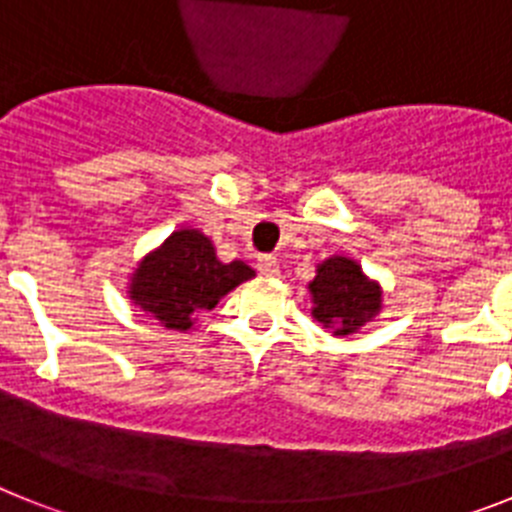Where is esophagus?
<instances>
[{"instance_id": "esophagus-1", "label": "esophagus", "mask_w": 512, "mask_h": 512, "mask_svg": "<svg viewBox=\"0 0 512 512\" xmlns=\"http://www.w3.org/2000/svg\"><path fill=\"white\" fill-rule=\"evenodd\" d=\"M256 269H259V274H264V277H277L279 274L277 256H271V253L259 256V259H256Z\"/></svg>"}]
</instances>
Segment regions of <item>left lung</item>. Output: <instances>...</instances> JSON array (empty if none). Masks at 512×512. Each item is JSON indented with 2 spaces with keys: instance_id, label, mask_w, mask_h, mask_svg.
<instances>
[{
  "instance_id": "left-lung-1",
  "label": "left lung",
  "mask_w": 512,
  "mask_h": 512,
  "mask_svg": "<svg viewBox=\"0 0 512 512\" xmlns=\"http://www.w3.org/2000/svg\"><path fill=\"white\" fill-rule=\"evenodd\" d=\"M315 310L312 315L333 328L336 336H348L377 315L379 289L361 274L351 259H328L318 266V277L310 282Z\"/></svg>"
}]
</instances>
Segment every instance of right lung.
Returning a JSON list of instances; mask_svg holds the SVG:
<instances>
[{"label": "right lung", "mask_w": 512, "mask_h": 512, "mask_svg": "<svg viewBox=\"0 0 512 512\" xmlns=\"http://www.w3.org/2000/svg\"><path fill=\"white\" fill-rule=\"evenodd\" d=\"M253 277L243 261L223 264L200 230H179L143 259L130 284V297L140 310L169 330H187L200 312Z\"/></svg>", "instance_id": "right-lung-1"}]
</instances>
